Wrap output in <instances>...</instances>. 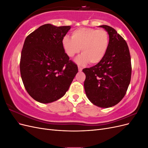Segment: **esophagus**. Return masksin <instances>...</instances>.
<instances>
[{"mask_svg":"<svg viewBox=\"0 0 148 148\" xmlns=\"http://www.w3.org/2000/svg\"><path fill=\"white\" fill-rule=\"evenodd\" d=\"M82 70H83V68H82V67H81V66H78V71H82Z\"/></svg>","mask_w":148,"mask_h":148,"instance_id":"1","label":"esophagus"}]
</instances>
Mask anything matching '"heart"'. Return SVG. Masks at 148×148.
I'll use <instances>...</instances> for the list:
<instances>
[{"mask_svg": "<svg viewBox=\"0 0 148 148\" xmlns=\"http://www.w3.org/2000/svg\"><path fill=\"white\" fill-rule=\"evenodd\" d=\"M62 46L66 54L73 57L81 51L82 54L75 59L78 65L89 62L98 64L104 59L109 46V36L104 29L81 28L71 33V38L65 36L62 40Z\"/></svg>", "mask_w": 148, "mask_h": 148, "instance_id": "1", "label": "heart"}]
</instances>
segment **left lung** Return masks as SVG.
I'll use <instances>...</instances> for the list:
<instances>
[{
  "instance_id": "8db88e82",
  "label": "left lung",
  "mask_w": 148,
  "mask_h": 148,
  "mask_svg": "<svg viewBox=\"0 0 148 148\" xmlns=\"http://www.w3.org/2000/svg\"><path fill=\"white\" fill-rule=\"evenodd\" d=\"M109 36V46L99 63L83 71L86 75L85 92L94 105L102 108L114 106L123 99L130 83L131 58L126 41L115 29L101 25Z\"/></svg>"
}]
</instances>
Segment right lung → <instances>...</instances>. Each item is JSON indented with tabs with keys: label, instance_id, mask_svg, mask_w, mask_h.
<instances>
[{
	"label": "right lung",
	"instance_id": "right-lung-1",
	"mask_svg": "<svg viewBox=\"0 0 148 148\" xmlns=\"http://www.w3.org/2000/svg\"><path fill=\"white\" fill-rule=\"evenodd\" d=\"M70 26L46 24L29 34L22 49L20 73L24 86L36 101L47 104L63 97L78 66L69 60L62 40Z\"/></svg>",
	"mask_w": 148,
	"mask_h": 148
}]
</instances>
